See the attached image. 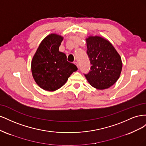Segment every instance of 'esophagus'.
<instances>
[{
	"label": "esophagus",
	"instance_id": "obj_1",
	"mask_svg": "<svg viewBox=\"0 0 146 146\" xmlns=\"http://www.w3.org/2000/svg\"><path fill=\"white\" fill-rule=\"evenodd\" d=\"M74 64H76V66H77V67H78V63H77V61H75V62H74Z\"/></svg>",
	"mask_w": 146,
	"mask_h": 146
}]
</instances>
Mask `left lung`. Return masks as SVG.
<instances>
[{
  "label": "left lung",
  "mask_w": 146,
  "mask_h": 146,
  "mask_svg": "<svg viewBox=\"0 0 146 146\" xmlns=\"http://www.w3.org/2000/svg\"><path fill=\"white\" fill-rule=\"evenodd\" d=\"M91 70L85 74L90 85L98 90L107 89L119 79L122 68L121 56L107 39L99 36L86 38Z\"/></svg>",
  "instance_id": "1"
}]
</instances>
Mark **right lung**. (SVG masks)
Instances as JSON below:
<instances>
[{"mask_svg": "<svg viewBox=\"0 0 146 146\" xmlns=\"http://www.w3.org/2000/svg\"><path fill=\"white\" fill-rule=\"evenodd\" d=\"M63 37L51 33L43 39L33 57L31 64L35 82L42 90L55 91L62 87L77 66L67 61L64 53L59 51Z\"/></svg>", "mask_w": 146, "mask_h": 146, "instance_id": "obj_1", "label": "right lung"}]
</instances>
